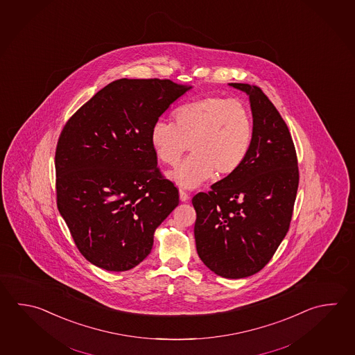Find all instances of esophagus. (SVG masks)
<instances>
[{
  "mask_svg": "<svg viewBox=\"0 0 355 355\" xmlns=\"http://www.w3.org/2000/svg\"><path fill=\"white\" fill-rule=\"evenodd\" d=\"M180 198H181L182 202L188 201L189 200V194L184 189H180Z\"/></svg>",
  "mask_w": 355,
  "mask_h": 355,
  "instance_id": "34e87169",
  "label": "esophagus"
}]
</instances>
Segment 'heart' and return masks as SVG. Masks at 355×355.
Segmentation results:
<instances>
[{"label":"heart","mask_w":355,"mask_h":355,"mask_svg":"<svg viewBox=\"0 0 355 355\" xmlns=\"http://www.w3.org/2000/svg\"><path fill=\"white\" fill-rule=\"evenodd\" d=\"M172 123L155 121L150 144L158 159L174 167L189 144L192 154L171 173L181 187L194 188L217 177L234 174L246 161L254 141V121L239 101L207 95L177 107Z\"/></svg>","instance_id":"1"}]
</instances>
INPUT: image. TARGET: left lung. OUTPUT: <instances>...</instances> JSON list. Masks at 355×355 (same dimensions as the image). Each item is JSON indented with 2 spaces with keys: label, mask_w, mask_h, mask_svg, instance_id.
<instances>
[{
  "label": "left lung",
  "mask_w": 355,
  "mask_h": 355,
  "mask_svg": "<svg viewBox=\"0 0 355 355\" xmlns=\"http://www.w3.org/2000/svg\"><path fill=\"white\" fill-rule=\"evenodd\" d=\"M230 85L250 98L252 147L234 174L192 198L194 239L200 259L211 271L242 279L265 268L288 234L299 167L288 125L261 89Z\"/></svg>",
  "instance_id": "8db88e82"
}]
</instances>
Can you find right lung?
I'll list each match as a JSON object with an SVG mask.
<instances>
[{
    "mask_svg": "<svg viewBox=\"0 0 355 355\" xmlns=\"http://www.w3.org/2000/svg\"><path fill=\"white\" fill-rule=\"evenodd\" d=\"M192 87L168 79L107 84L67 121L56 153V202L80 254L127 271L153 246L155 228L180 203L162 175L150 129Z\"/></svg>",
    "mask_w": 355,
    "mask_h": 355,
    "instance_id": "1",
    "label": "right lung"
}]
</instances>
